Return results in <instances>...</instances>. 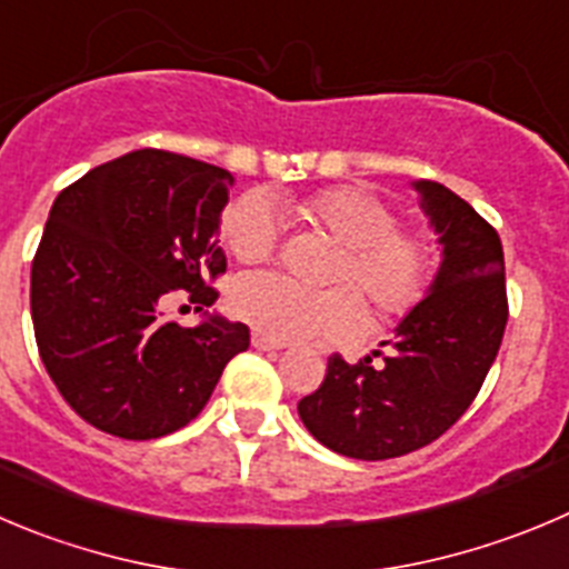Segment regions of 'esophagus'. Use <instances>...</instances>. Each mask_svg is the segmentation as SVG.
Wrapping results in <instances>:
<instances>
[{
  "label": "esophagus",
  "mask_w": 569,
  "mask_h": 569,
  "mask_svg": "<svg viewBox=\"0 0 569 569\" xmlns=\"http://www.w3.org/2000/svg\"><path fill=\"white\" fill-rule=\"evenodd\" d=\"M251 343H253V349H259V351H279V349H284V343H279V340L264 338L262 332H253L251 335Z\"/></svg>",
  "instance_id": "34e87169"
}]
</instances>
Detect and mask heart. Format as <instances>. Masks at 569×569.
<instances>
[{"instance_id": "obj_1", "label": "heart", "mask_w": 569, "mask_h": 569, "mask_svg": "<svg viewBox=\"0 0 569 569\" xmlns=\"http://www.w3.org/2000/svg\"><path fill=\"white\" fill-rule=\"evenodd\" d=\"M296 218L340 246L329 279L349 288L307 290L276 273L242 276L231 288V310L270 340L343 338L362 321L366 299L375 321L410 316L430 293L436 246L419 229L399 226L397 209L360 187H327L293 203ZM231 257L268 262L279 246V218L264 194L231 200L220 218ZM351 287L356 289L350 290Z\"/></svg>"}]
</instances>
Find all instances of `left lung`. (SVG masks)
Segmentation results:
<instances>
[{"mask_svg":"<svg viewBox=\"0 0 569 569\" xmlns=\"http://www.w3.org/2000/svg\"><path fill=\"white\" fill-rule=\"evenodd\" d=\"M443 246L430 296L399 323L391 349L346 362L332 355L321 388L299 402L307 430L346 458L386 461L450 430L478 397L508 321L495 226L436 181H416ZM382 343V346H386Z\"/></svg>","mask_w":569,"mask_h":569,"instance_id":"8db88e82","label":"left lung"}]
</instances>
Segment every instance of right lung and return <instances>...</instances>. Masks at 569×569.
I'll use <instances>...</instances> for the list:
<instances>
[{"label": "right lung", "instance_id": "obj_1", "mask_svg": "<svg viewBox=\"0 0 569 569\" xmlns=\"http://www.w3.org/2000/svg\"><path fill=\"white\" fill-rule=\"evenodd\" d=\"M231 181L223 167L144 148L52 203L30 270L32 329L47 375L97 430L128 441L181 430L251 343L246 323L214 316L189 329L159 310L176 290L194 310L218 299Z\"/></svg>", "mask_w": 569, "mask_h": 569}]
</instances>
